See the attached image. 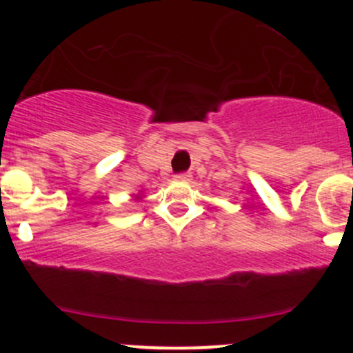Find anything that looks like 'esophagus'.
Returning a JSON list of instances; mask_svg holds the SVG:
<instances>
[{
	"instance_id": "esophagus-1",
	"label": "esophagus",
	"mask_w": 353,
	"mask_h": 353,
	"mask_svg": "<svg viewBox=\"0 0 353 353\" xmlns=\"http://www.w3.org/2000/svg\"><path fill=\"white\" fill-rule=\"evenodd\" d=\"M176 179L179 181H190L191 179V174L190 172H183V174H177Z\"/></svg>"
}]
</instances>
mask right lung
Returning a JSON list of instances; mask_svg holds the SVG:
<instances>
[{
	"mask_svg": "<svg viewBox=\"0 0 353 353\" xmlns=\"http://www.w3.org/2000/svg\"><path fill=\"white\" fill-rule=\"evenodd\" d=\"M133 196H134V199H137V201H138V199H141V198H143V194H141V193H138V194H133Z\"/></svg>",
	"mask_w": 353,
	"mask_h": 353,
	"instance_id": "add662e5",
	"label": "right lung"
}]
</instances>
